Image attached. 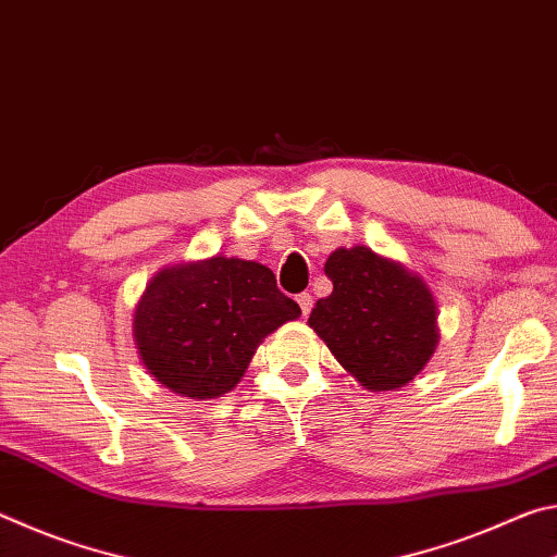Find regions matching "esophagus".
I'll list each match as a JSON object with an SVG mask.
<instances>
[{
	"label": "esophagus",
	"instance_id": "esophagus-1",
	"mask_svg": "<svg viewBox=\"0 0 557 557\" xmlns=\"http://www.w3.org/2000/svg\"><path fill=\"white\" fill-rule=\"evenodd\" d=\"M297 305H299V309H301V314H309L312 312V305H314V299H312V295H309V292H301V295H297Z\"/></svg>",
	"mask_w": 557,
	"mask_h": 557
}]
</instances>
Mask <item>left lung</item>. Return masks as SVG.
Masks as SVG:
<instances>
[{"label":"left lung","mask_w":557,"mask_h":557,"mask_svg":"<svg viewBox=\"0 0 557 557\" xmlns=\"http://www.w3.org/2000/svg\"><path fill=\"white\" fill-rule=\"evenodd\" d=\"M334 292L319 299L309 326L369 391L400 388L430 361L437 307L418 275L371 248H338L324 265Z\"/></svg>","instance_id":"1"}]
</instances>
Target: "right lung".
I'll use <instances>...</instances> for the list:
<instances>
[{
  "mask_svg": "<svg viewBox=\"0 0 557 557\" xmlns=\"http://www.w3.org/2000/svg\"><path fill=\"white\" fill-rule=\"evenodd\" d=\"M301 314L272 270L252 260L211 258L166 268L135 312V342L154 379L184 398L235 388L258 344Z\"/></svg>",
  "mask_w": 557,
  "mask_h": 557,
  "instance_id": "add662e5",
  "label": "right lung"
}]
</instances>
